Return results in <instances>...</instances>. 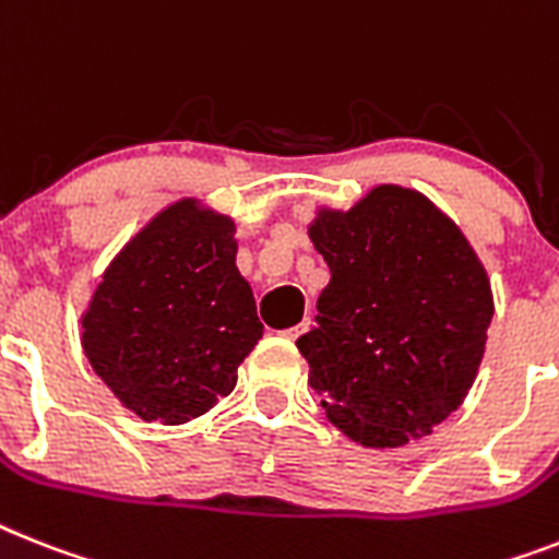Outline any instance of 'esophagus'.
I'll use <instances>...</instances> for the list:
<instances>
[{
  "label": "esophagus",
  "instance_id": "1",
  "mask_svg": "<svg viewBox=\"0 0 559 559\" xmlns=\"http://www.w3.org/2000/svg\"><path fill=\"white\" fill-rule=\"evenodd\" d=\"M308 322H311V320H302L299 325H294V329L283 331V336H285V340H297L299 334H306V331H308Z\"/></svg>",
  "mask_w": 559,
  "mask_h": 559
}]
</instances>
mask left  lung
I'll list each match as a JSON object with an SVG mask.
<instances>
[{
  "label": "left lung",
  "mask_w": 559,
  "mask_h": 559,
  "mask_svg": "<svg viewBox=\"0 0 559 559\" xmlns=\"http://www.w3.org/2000/svg\"><path fill=\"white\" fill-rule=\"evenodd\" d=\"M331 280L297 340L325 417L368 449L431 435L477 380L495 294L472 242L414 188L373 186L308 223Z\"/></svg>",
  "instance_id": "1"
}]
</instances>
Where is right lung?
I'll return each mask as SVG.
<instances>
[{"label": "right lung", "instance_id": "obj_1", "mask_svg": "<svg viewBox=\"0 0 559 559\" xmlns=\"http://www.w3.org/2000/svg\"><path fill=\"white\" fill-rule=\"evenodd\" d=\"M234 234L228 214L182 197L119 248L87 299V362L145 423L182 426L211 412L262 340Z\"/></svg>", "mask_w": 559, "mask_h": 559}]
</instances>
